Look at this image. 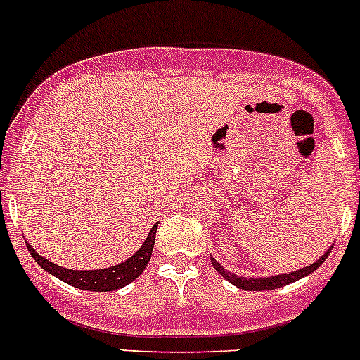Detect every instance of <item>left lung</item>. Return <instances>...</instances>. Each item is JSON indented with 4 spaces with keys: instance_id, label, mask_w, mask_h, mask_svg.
Masks as SVG:
<instances>
[{
    "instance_id": "obj_1",
    "label": "left lung",
    "mask_w": 360,
    "mask_h": 360,
    "mask_svg": "<svg viewBox=\"0 0 360 360\" xmlns=\"http://www.w3.org/2000/svg\"><path fill=\"white\" fill-rule=\"evenodd\" d=\"M331 249H333V248H331ZM331 249H329L328 252L322 254L321 259H317L314 264H310V266L301 268V270H297V271H291V274L275 275V277H264V278L238 277V275L230 274V271L224 270V268L221 266V264L217 263V261L214 259V257H210V263H212V266L216 268L217 274L223 275V277L226 278V281H230L231 284L237 285V288L245 289V291H271V289H278V288H282V285H288V284H291V282L300 281V278L307 277V275H310L311 271L317 270V268L321 266L322 263H324L326 257L329 256V252H331Z\"/></svg>"
}]
</instances>
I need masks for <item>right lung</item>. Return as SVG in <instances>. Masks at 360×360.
Instances as JSON below:
<instances>
[{
	"label": "right lung",
	"instance_id": "obj_1",
	"mask_svg": "<svg viewBox=\"0 0 360 360\" xmlns=\"http://www.w3.org/2000/svg\"><path fill=\"white\" fill-rule=\"evenodd\" d=\"M158 223L153 224L150 235L146 237L144 244L141 245V249L137 250L134 256H130L129 259L123 261V263L116 264V266L104 268V270H69V268H60L59 264L50 263L49 259H45L43 256H39L34 249L29 244L27 249L31 252V256L34 257L36 263L41 268H45L46 271L53 275V277L60 278L66 284H71L72 288L83 289V291H116V289L123 288V285L130 284L132 281H136L141 274L144 271V268L148 266L151 257V250L155 245V235H157Z\"/></svg>",
	"mask_w": 360,
	"mask_h": 360
}]
</instances>
